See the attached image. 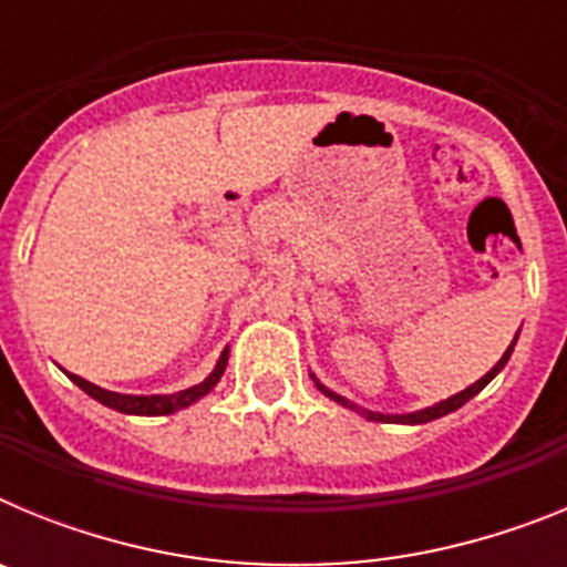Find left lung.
<instances>
[{
  "label": "left lung",
  "mask_w": 567,
  "mask_h": 567,
  "mask_svg": "<svg viewBox=\"0 0 567 567\" xmlns=\"http://www.w3.org/2000/svg\"><path fill=\"white\" fill-rule=\"evenodd\" d=\"M517 338H519V332L514 334V340H511V346H508V349H505V352H503V358H499L497 363H494V369H491V372H485L483 378L477 380V383H471L468 389H463V392L452 394V398H449V400H440V403H434V405H425V409H417V412H405V414H383V412H372V409H363V405L352 403V400H346L343 394H338V392H332V389H327V385L320 383V380L315 378L312 372H309V378L315 380V385H318L320 392L327 394L329 400H334V403L346 405V409H352V412H358L360 417H365V420H374V423H403V425H420V423H432V420H437V417H445V414L457 412L460 405H465V403H468L471 398H477V394L483 392L485 385H488L491 380H494V378H497L499 372H503V369H505V363H508V360H511V352H514V346H517Z\"/></svg>",
  "instance_id": "8db88e82"
}]
</instances>
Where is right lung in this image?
<instances>
[{
    "label": "right lung",
    "mask_w": 567,
    "mask_h": 567,
    "mask_svg": "<svg viewBox=\"0 0 567 567\" xmlns=\"http://www.w3.org/2000/svg\"><path fill=\"white\" fill-rule=\"evenodd\" d=\"M227 360H229V346L224 349L221 358H218V363H215V369L202 380V383L189 385V389H184V392H175V394L107 392V389H102V385H96V383H90V380L79 378V374H70V372H64V374H68V378L73 380V383H76L84 394H90V398L99 400V403L107 405V409H115V412H122V414H138V417H162V414L182 412V409H187V405H193V403H198L202 398H207L215 385H218V380H221L224 369H227Z\"/></svg>",
    "instance_id": "1"
}]
</instances>
